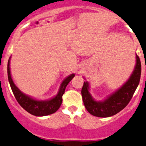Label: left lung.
Wrapping results in <instances>:
<instances>
[{"label":"left lung","instance_id":"left-lung-1","mask_svg":"<svg viewBox=\"0 0 146 146\" xmlns=\"http://www.w3.org/2000/svg\"><path fill=\"white\" fill-rule=\"evenodd\" d=\"M136 66L129 80L114 94L103 102H97L92 98L88 92V83L84 82L81 90L82 98L86 110L91 115L106 118L118 113L129 103L139 84L141 75V63L136 56Z\"/></svg>","mask_w":146,"mask_h":146}]
</instances>
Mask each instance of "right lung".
I'll list each match as a JSON object with an SVG mask.
<instances>
[{"label": "right lung", "instance_id": "right-lung-1", "mask_svg": "<svg viewBox=\"0 0 146 146\" xmlns=\"http://www.w3.org/2000/svg\"><path fill=\"white\" fill-rule=\"evenodd\" d=\"M74 76V74H71L63 80L60 86L58 93L56 97L52 98L51 100H47V101L36 100L25 96L22 92L20 91L19 89L15 86L13 81L11 72H10V60H8V81H9L10 86H11L15 99L23 108L25 109L29 113L35 116H44V115H50V114L54 113L58 110L63 101L62 97L65 93V89Z\"/></svg>", "mask_w": 146, "mask_h": 146}]
</instances>
